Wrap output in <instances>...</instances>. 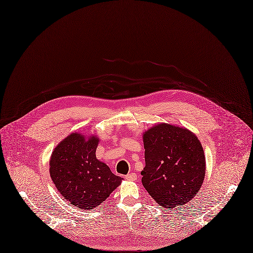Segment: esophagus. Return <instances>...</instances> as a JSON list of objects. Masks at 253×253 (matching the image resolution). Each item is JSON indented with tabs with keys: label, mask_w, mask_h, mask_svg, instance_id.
I'll return each mask as SVG.
<instances>
[{
	"label": "esophagus",
	"mask_w": 253,
	"mask_h": 253,
	"mask_svg": "<svg viewBox=\"0 0 253 253\" xmlns=\"http://www.w3.org/2000/svg\"><path fill=\"white\" fill-rule=\"evenodd\" d=\"M126 180H136L137 179V175L135 173H130V174H127L126 176Z\"/></svg>",
	"instance_id": "34e87169"
}]
</instances>
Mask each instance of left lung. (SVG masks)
Segmentation results:
<instances>
[{
  "label": "left lung",
  "mask_w": 253,
  "mask_h": 253,
  "mask_svg": "<svg viewBox=\"0 0 253 253\" xmlns=\"http://www.w3.org/2000/svg\"><path fill=\"white\" fill-rule=\"evenodd\" d=\"M145 168L142 184L160 206L173 209L189 202L206 172L202 144L186 128L161 124L143 135Z\"/></svg>",
  "instance_id": "obj_1"
}]
</instances>
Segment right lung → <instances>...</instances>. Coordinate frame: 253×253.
<instances>
[{"label": "right lung", "instance_id": "add662e5", "mask_svg": "<svg viewBox=\"0 0 253 253\" xmlns=\"http://www.w3.org/2000/svg\"><path fill=\"white\" fill-rule=\"evenodd\" d=\"M99 139L73 133L54 148L50 159V177L61 195L79 209L99 206L120 184L106 164L95 158Z\"/></svg>", "mask_w": 253, "mask_h": 253}]
</instances>
